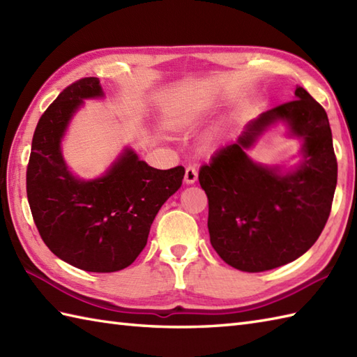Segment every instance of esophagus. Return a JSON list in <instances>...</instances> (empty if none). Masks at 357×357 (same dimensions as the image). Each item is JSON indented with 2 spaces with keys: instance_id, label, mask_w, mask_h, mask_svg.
<instances>
[{
  "instance_id": "1",
  "label": "esophagus",
  "mask_w": 357,
  "mask_h": 357,
  "mask_svg": "<svg viewBox=\"0 0 357 357\" xmlns=\"http://www.w3.org/2000/svg\"><path fill=\"white\" fill-rule=\"evenodd\" d=\"M196 179H198V170H196L195 165H188L185 169V176H184L185 184H195Z\"/></svg>"
}]
</instances>
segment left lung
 I'll use <instances>...</instances> for the list:
<instances>
[{
    "label": "left lung",
    "mask_w": 357,
    "mask_h": 357,
    "mask_svg": "<svg viewBox=\"0 0 357 357\" xmlns=\"http://www.w3.org/2000/svg\"><path fill=\"white\" fill-rule=\"evenodd\" d=\"M294 98L250 121L236 142L219 149L199 170L211 245L241 271L259 273L298 259L328 221L337 183L328 116L305 89L296 87ZM278 122L303 141L301 164L285 174L246 155Z\"/></svg>",
    "instance_id": "left-lung-1"
}]
</instances>
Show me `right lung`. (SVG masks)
Instances as JSON below:
<instances>
[{"label": "right lung", "instance_id": "right-lung-1", "mask_svg": "<svg viewBox=\"0 0 357 357\" xmlns=\"http://www.w3.org/2000/svg\"><path fill=\"white\" fill-rule=\"evenodd\" d=\"M102 96L93 77L58 95L38 121L26 174L30 211L44 244L59 259L93 273L123 270L139 256L159 208L185 173L181 165L153 169L127 147L102 176H73L61 139L84 100Z\"/></svg>", "mask_w": 357, "mask_h": 357}]
</instances>
